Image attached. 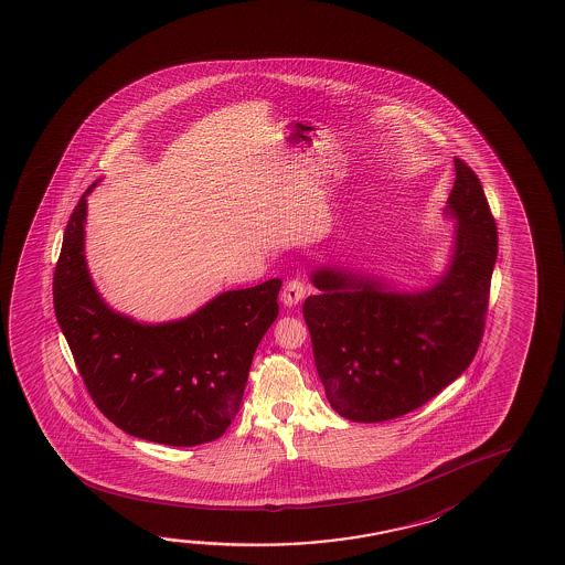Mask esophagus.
<instances>
[{"label": "esophagus", "instance_id": "esophagus-1", "mask_svg": "<svg viewBox=\"0 0 565 565\" xmlns=\"http://www.w3.org/2000/svg\"><path fill=\"white\" fill-rule=\"evenodd\" d=\"M307 287L301 279H291L287 281L284 291H281V303L286 307H296L301 303V299L306 297Z\"/></svg>", "mask_w": 565, "mask_h": 565}]
</instances>
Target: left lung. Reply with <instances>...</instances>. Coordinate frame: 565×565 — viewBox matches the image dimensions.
<instances>
[{
	"mask_svg": "<svg viewBox=\"0 0 565 565\" xmlns=\"http://www.w3.org/2000/svg\"><path fill=\"white\" fill-rule=\"evenodd\" d=\"M445 214L454 250L434 286L398 291L384 279L341 266H317L303 317L329 404L361 424L424 406L459 379L481 344L490 278L499 252L497 223L479 177L455 158Z\"/></svg>",
	"mask_w": 565,
	"mask_h": 565,
	"instance_id": "8db88e82",
	"label": "left lung"
}]
</instances>
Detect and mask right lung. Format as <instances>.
Instances as JSON below:
<instances>
[{"label":"right lung","mask_w":565,"mask_h":565,"mask_svg":"<svg viewBox=\"0 0 565 565\" xmlns=\"http://www.w3.org/2000/svg\"><path fill=\"white\" fill-rule=\"evenodd\" d=\"M86 189L53 278L56 321L94 404L121 431L191 447L218 439L241 409L254 352L278 317L281 279L232 289L179 321L139 323L94 287L84 256Z\"/></svg>","instance_id":"obj_1"}]
</instances>
